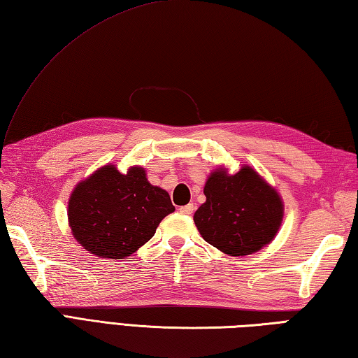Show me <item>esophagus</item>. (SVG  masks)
<instances>
[{
  "label": "esophagus",
  "mask_w": 358,
  "mask_h": 358,
  "mask_svg": "<svg viewBox=\"0 0 358 358\" xmlns=\"http://www.w3.org/2000/svg\"><path fill=\"white\" fill-rule=\"evenodd\" d=\"M178 210H180V214H183V215H192V212L195 210V206L192 203H189V204H186V206H181Z\"/></svg>",
  "instance_id": "1"
}]
</instances>
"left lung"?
I'll return each mask as SVG.
<instances>
[{"instance_id": "left-lung-1", "label": "left lung", "mask_w": 358, "mask_h": 358, "mask_svg": "<svg viewBox=\"0 0 358 358\" xmlns=\"http://www.w3.org/2000/svg\"><path fill=\"white\" fill-rule=\"evenodd\" d=\"M206 201L194 222L209 245L232 257L262 250L275 238L283 223V199L254 167L243 164L231 173L218 166L204 183Z\"/></svg>"}]
</instances>
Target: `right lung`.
<instances>
[{"label":"right lung","mask_w":358,"mask_h":358,"mask_svg":"<svg viewBox=\"0 0 358 358\" xmlns=\"http://www.w3.org/2000/svg\"><path fill=\"white\" fill-rule=\"evenodd\" d=\"M173 210L169 194L149 183L144 167L121 173L109 163L73 187L67 220L73 238L90 254L123 260L154 237Z\"/></svg>","instance_id":"1"}]
</instances>
